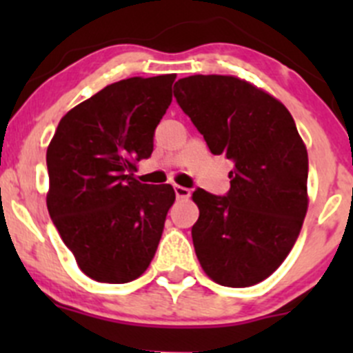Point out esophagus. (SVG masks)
Here are the masks:
<instances>
[{"instance_id":"1","label":"esophagus","mask_w":353,"mask_h":353,"mask_svg":"<svg viewBox=\"0 0 353 353\" xmlns=\"http://www.w3.org/2000/svg\"><path fill=\"white\" fill-rule=\"evenodd\" d=\"M174 193H176L177 199H188L191 196V191L184 186H174Z\"/></svg>"}]
</instances>
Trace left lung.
<instances>
[{
	"label": "left lung",
	"instance_id": "8db88e82",
	"mask_svg": "<svg viewBox=\"0 0 353 353\" xmlns=\"http://www.w3.org/2000/svg\"><path fill=\"white\" fill-rule=\"evenodd\" d=\"M174 97L213 155L232 160L230 190L196 188L191 229L206 275L223 287L268 279L294 248L307 212V150L285 105L248 81L194 74Z\"/></svg>",
	"mask_w": 353,
	"mask_h": 353
}]
</instances>
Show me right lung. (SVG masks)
I'll list each match as a JSON object with an SVG mask.
<instances>
[{
	"instance_id": "right-lung-1",
	"label": "right lung",
	"mask_w": 353,
	"mask_h": 353,
	"mask_svg": "<svg viewBox=\"0 0 353 353\" xmlns=\"http://www.w3.org/2000/svg\"><path fill=\"white\" fill-rule=\"evenodd\" d=\"M176 74L108 85L59 121L48 148V210L81 272L128 283L150 265L176 193L133 177L154 152Z\"/></svg>"
}]
</instances>
